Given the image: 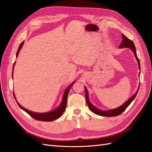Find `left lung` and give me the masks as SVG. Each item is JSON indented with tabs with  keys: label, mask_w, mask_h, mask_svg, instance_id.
Returning a JSON list of instances; mask_svg holds the SVG:
<instances>
[{
	"label": "left lung",
	"mask_w": 152,
	"mask_h": 152,
	"mask_svg": "<svg viewBox=\"0 0 152 152\" xmlns=\"http://www.w3.org/2000/svg\"><path fill=\"white\" fill-rule=\"evenodd\" d=\"M122 42H121L120 46L119 48H130V49L132 50L134 53L135 58L136 59V60L137 61V63H138V66H139V69L140 70V60L138 58L137 56V54H136V47L134 44V42H132V40H131L130 39H129L128 38H127V37H126L123 34H122ZM140 83L139 84V87H138V89L137 90V91L135 93V94L133 95L127 101L124 103L122 105H121V107H119L115 109H112V110H102L98 109L96 107H95L92 104L89 99V94H88V91H87V89H86V87L84 86L85 87V96H86V102L87 105H88L89 108H90V110H91L92 112L93 113H94L95 114H97L98 115H101V116H103V117H115V116H117L118 115L121 114L124 110H125L127 107L129 105L131 102H132L134 99L136 98V96L137 95V92H138L139 90V87H140Z\"/></svg>",
	"instance_id": "left-lung-1"
}]
</instances>
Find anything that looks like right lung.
Listing matches in <instances>:
<instances>
[{"mask_svg": "<svg viewBox=\"0 0 152 152\" xmlns=\"http://www.w3.org/2000/svg\"><path fill=\"white\" fill-rule=\"evenodd\" d=\"M24 44V41H23V42L20 44L19 48H18V50H17V53H16V58L18 56V54L20 53V50L21 49L23 45ZM15 65V62L14 63V65H13V68H12V74H13V69H14V66ZM74 81L73 82H72V84H70L69 85V86L67 87V88L65 89V92H64V94L63 96V98H62V101L61 103L59 104V105L58 106V107L57 108H56L55 110H53V111H50V112H45V113H37V112H31L30 111V110H27L25 108H23L20 104V103H18V102L16 101V97H15V93H13L14 94V97H15V99L16 101V103H18V106L23 110H24L25 112H26L28 114H29L32 117L34 118L35 120H38V121H45V122H50V121H53L56 120V119H58V118L60 117L62 114L63 113L64 111H65V110L66 108V104H67V98H68V94L69 93V91H70L71 87L73 85V84L75 83Z\"/></svg>", "mask_w": 152, "mask_h": 152, "instance_id": "add662e5", "label": "right lung"}]
</instances>
